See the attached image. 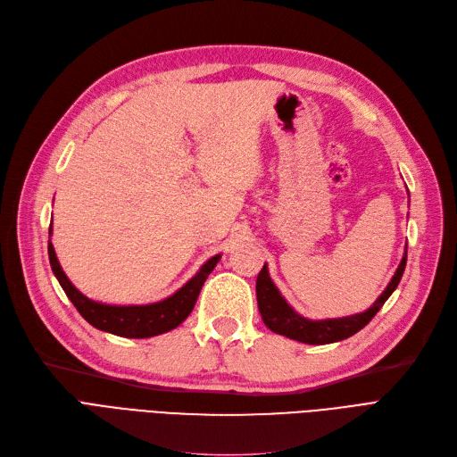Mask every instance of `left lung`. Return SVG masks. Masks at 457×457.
<instances>
[{
  "mask_svg": "<svg viewBox=\"0 0 457 457\" xmlns=\"http://www.w3.org/2000/svg\"><path fill=\"white\" fill-rule=\"evenodd\" d=\"M407 264V249L403 259H401L392 281L385 288V292L377 298V302L363 313H356L351 317L343 319H324V320H312L298 315L295 309H292L287 300L281 296L278 287L273 285L268 266L264 264L259 278H257V302H259V312L262 315L264 324L270 328L271 332L279 336H285L288 339H296L300 343L307 345H326V343H336L343 341L346 337L354 336L360 332L363 326H366L375 315L378 309L385 305V302L390 298L392 292L401 281V276L405 271Z\"/></svg>",
  "mask_w": 457,
  "mask_h": 457,
  "instance_id": "1",
  "label": "left lung"
}]
</instances>
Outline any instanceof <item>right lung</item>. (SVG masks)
<instances>
[{"mask_svg":"<svg viewBox=\"0 0 457 457\" xmlns=\"http://www.w3.org/2000/svg\"><path fill=\"white\" fill-rule=\"evenodd\" d=\"M52 234V227L48 228V236ZM48 259L54 276L60 281L62 288L65 290L67 298L79 309V313L97 330L114 334L120 337H154L159 334H165L174 330L176 326L184 322L200 295L204 281L215 268V264L221 259V254H215L204 266L196 271V276L191 278L184 287L176 290L172 296L148 303V305H111L101 303L96 300H89L82 292L69 281L65 271L62 270L56 251L48 240Z\"/></svg>","mask_w":457,"mask_h":457,"instance_id":"right-lung-1","label":"right lung"}]
</instances>
